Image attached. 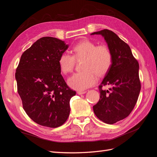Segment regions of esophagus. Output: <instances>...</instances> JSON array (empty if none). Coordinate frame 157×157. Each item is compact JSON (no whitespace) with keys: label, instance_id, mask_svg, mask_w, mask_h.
I'll return each instance as SVG.
<instances>
[{"label":"esophagus","instance_id":"1","mask_svg":"<svg viewBox=\"0 0 157 157\" xmlns=\"http://www.w3.org/2000/svg\"><path fill=\"white\" fill-rule=\"evenodd\" d=\"M86 92V91H77V94H78V95H82V94H85Z\"/></svg>","mask_w":157,"mask_h":157}]
</instances>
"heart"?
<instances>
[{
  "instance_id": "1",
  "label": "heart",
  "mask_w": 157,
  "mask_h": 157,
  "mask_svg": "<svg viewBox=\"0 0 157 157\" xmlns=\"http://www.w3.org/2000/svg\"><path fill=\"white\" fill-rule=\"evenodd\" d=\"M73 56L63 53L58 59L59 67L61 73L67 74L73 70L76 59H84L82 71L73 74L68 79L69 86L82 91L97 82V75L102 77L110 69L113 63L111 50L106 45L96 46L95 42L90 40H84L74 46Z\"/></svg>"
}]
</instances>
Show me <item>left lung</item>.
<instances>
[{"label": "left lung", "mask_w": 157, "mask_h": 157, "mask_svg": "<svg viewBox=\"0 0 157 157\" xmlns=\"http://www.w3.org/2000/svg\"><path fill=\"white\" fill-rule=\"evenodd\" d=\"M91 35H101L113 56L111 67L99 86L100 98L93 107L99 120L113 124L126 118L136 105L141 90L139 63L130 46L114 32L103 29ZM106 85L111 88L102 89Z\"/></svg>", "instance_id": "obj_1"}]
</instances>
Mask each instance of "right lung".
Masks as SVG:
<instances>
[{
    "instance_id": "obj_1",
    "label": "right lung",
    "mask_w": 157,
    "mask_h": 157,
    "mask_svg": "<svg viewBox=\"0 0 157 157\" xmlns=\"http://www.w3.org/2000/svg\"><path fill=\"white\" fill-rule=\"evenodd\" d=\"M68 47L57 38H40L23 52L16 69L23 109L41 126L59 127L69 117V101L76 92L66 84L58 65L59 56Z\"/></svg>"
}]
</instances>
